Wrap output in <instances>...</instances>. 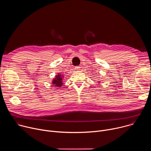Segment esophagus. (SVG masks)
I'll list each match as a JSON object with an SVG mask.
<instances>
[{"label":"esophagus","instance_id":"34e87169","mask_svg":"<svg viewBox=\"0 0 151 151\" xmlns=\"http://www.w3.org/2000/svg\"><path fill=\"white\" fill-rule=\"evenodd\" d=\"M75 69L76 70H79L81 69V68L79 66H76V67H75Z\"/></svg>","mask_w":151,"mask_h":151}]
</instances>
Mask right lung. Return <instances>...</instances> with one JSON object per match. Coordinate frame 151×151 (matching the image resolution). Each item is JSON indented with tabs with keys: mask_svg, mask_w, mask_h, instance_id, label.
<instances>
[{
	"mask_svg": "<svg viewBox=\"0 0 151 151\" xmlns=\"http://www.w3.org/2000/svg\"><path fill=\"white\" fill-rule=\"evenodd\" d=\"M61 75H58L57 76H56V78H55V79H54L52 83L54 84L53 85L56 86L57 87H60L63 85V81H62V78Z\"/></svg>",
	"mask_w": 151,
	"mask_h": 151,
	"instance_id": "obj_1",
	"label": "right lung"
}]
</instances>
